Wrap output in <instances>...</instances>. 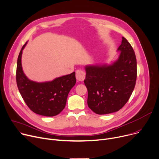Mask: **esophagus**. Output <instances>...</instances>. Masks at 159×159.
<instances>
[{
    "label": "esophagus",
    "mask_w": 159,
    "mask_h": 159,
    "mask_svg": "<svg viewBox=\"0 0 159 159\" xmlns=\"http://www.w3.org/2000/svg\"><path fill=\"white\" fill-rule=\"evenodd\" d=\"M76 78L79 81H82L85 78V73L81 70H78L76 72Z\"/></svg>",
    "instance_id": "1"
}]
</instances>
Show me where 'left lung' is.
<instances>
[{
    "instance_id": "8db88e82",
    "label": "left lung",
    "mask_w": 159,
    "mask_h": 159,
    "mask_svg": "<svg viewBox=\"0 0 159 159\" xmlns=\"http://www.w3.org/2000/svg\"><path fill=\"white\" fill-rule=\"evenodd\" d=\"M117 51L120 53L111 64L85 67L84 80L88 90L87 104L97 114L115 112L131 96L137 79V60L132 45L123 37Z\"/></svg>"
}]
</instances>
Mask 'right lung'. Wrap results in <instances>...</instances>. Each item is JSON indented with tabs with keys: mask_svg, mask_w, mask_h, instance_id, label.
I'll use <instances>...</instances> for the list:
<instances>
[{
	"mask_svg": "<svg viewBox=\"0 0 159 159\" xmlns=\"http://www.w3.org/2000/svg\"><path fill=\"white\" fill-rule=\"evenodd\" d=\"M26 43L23 45L17 60L18 89L26 105L33 112L47 117L57 116L64 109L69 93L75 85V72L51 81L38 83L29 80L23 72L21 62L22 51Z\"/></svg>",
	"mask_w": 159,
	"mask_h": 159,
	"instance_id": "obj_1",
	"label": "right lung"
}]
</instances>
